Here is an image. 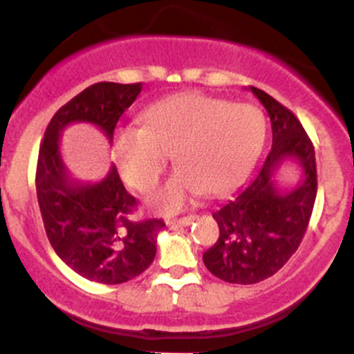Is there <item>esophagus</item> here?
Instances as JSON below:
<instances>
[{"mask_svg":"<svg viewBox=\"0 0 354 354\" xmlns=\"http://www.w3.org/2000/svg\"><path fill=\"white\" fill-rule=\"evenodd\" d=\"M195 219H197V216H187V217H181V219H171L167 221V226H190Z\"/></svg>","mask_w":354,"mask_h":354,"instance_id":"1","label":"esophagus"}]
</instances>
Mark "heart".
<instances>
[{
  "mask_svg": "<svg viewBox=\"0 0 354 354\" xmlns=\"http://www.w3.org/2000/svg\"><path fill=\"white\" fill-rule=\"evenodd\" d=\"M266 135V118L255 106L185 92L152 104L144 113V127L120 128L111 152L124 183L138 192L154 187L173 152L181 167L152 203L174 212L205 190L217 195L241 183Z\"/></svg>",
  "mask_w": 354,
  "mask_h": 354,
  "instance_id": "obj_1",
  "label": "heart"
}]
</instances>
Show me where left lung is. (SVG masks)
<instances>
[{"mask_svg": "<svg viewBox=\"0 0 354 354\" xmlns=\"http://www.w3.org/2000/svg\"><path fill=\"white\" fill-rule=\"evenodd\" d=\"M250 91L270 118L272 149L257 176L212 214L219 240L203 253L207 269L233 284L260 283L291 259L317 197L315 151L298 118L267 92ZM286 165L299 169V180L291 185L279 180Z\"/></svg>", "mask_w": 354, "mask_h": 354, "instance_id": "8db88e82", "label": "left lung"}]
</instances>
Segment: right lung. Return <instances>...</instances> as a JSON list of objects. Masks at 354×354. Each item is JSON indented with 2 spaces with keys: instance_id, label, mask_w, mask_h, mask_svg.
Segmentation results:
<instances>
[{
  "instance_id": "1",
  "label": "right lung",
  "mask_w": 354,
  "mask_h": 354,
  "mask_svg": "<svg viewBox=\"0 0 354 354\" xmlns=\"http://www.w3.org/2000/svg\"><path fill=\"white\" fill-rule=\"evenodd\" d=\"M142 84L99 82L56 111L39 149L35 188L46 234L55 252L82 277L121 284L144 272L157 250L160 219L131 223L137 200L124 190L116 167L97 183L73 180L59 151L62 131L71 123L95 124L108 142Z\"/></svg>"
}]
</instances>
